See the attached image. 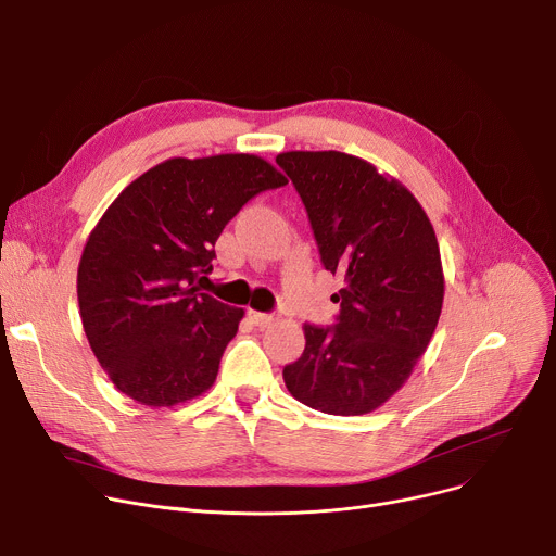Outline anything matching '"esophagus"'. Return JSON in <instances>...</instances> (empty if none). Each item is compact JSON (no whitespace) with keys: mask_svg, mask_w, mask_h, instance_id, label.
Masks as SVG:
<instances>
[{"mask_svg":"<svg viewBox=\"0 0 556 556\" xmlns=\"http://www.w3.org/2000/svg\"><path fill=\"white\" fill-rule=\"evenodd\" d=\"M248 317L254 326L264 328V326H270L275 321V315H268V313H256V311H248Z\"/></svg>","mask_w":556,"mask_h":556,"instance_id":"obj_1","label":"esophagus"}]
</instances>
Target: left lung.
Here are the masks:
<instances>
[{"label": "left lung", "mask_w": 556, "mask_h": 556, "mask_svg": "<svg viewBox=\"0 0 556 556\" xmlns=\"http://www.w3.org/2000/svg\"><path fill=\"white\" fill-rule=\"evenodd\" d=\"M321 264L344 277L338 324H304L306 349L283 368L294 400L330 416L376 412L414 374L445 300L431 220L404 185L344 152H283Z\"/></svg>", "instance_id": "obj_1"}]
</instances>
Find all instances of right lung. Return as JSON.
Masks as SVG:
<instances>
[{
	"label": "right lung",
	"mask_w": 556,
	"mask_h": 556,
	"mask_svg": "<svg viewBox=\"0 0 556 556\" xmlns=\"http://www.w3.org/2000/svg\"><path fill=\"white\" fill-rule=\"evenodd\" d=\"M286 176L254 154L167 159L106 207L78 266L89 346L109 380L161 409L205 393L243 308L201 292L228 220ZM205 279V277H201Z\"/></svg>",
	"instance_id": "right-lung-1"
}]
</instances>
